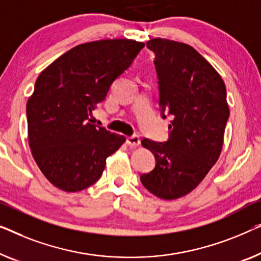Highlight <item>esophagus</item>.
Masks as SVG:
<instances>
[{"mask_svg": "<svg viewBox=\"0 0 261 261\" xmlns=\"http://www.w3.org/2000/svg\"><path fill=\"white\" fill-rule=\"evenodd\" d=\"M126 143L128 146L137 147V146L140 145V138L137 137V135H133V137H128L126 139Z\"/></svg>", "mask_w": 261, "mask_h": 261, "instance_id": "1", "label": "esophagus"}]
</instances>
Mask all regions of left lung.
Returning <instances> with one entry per match:
<instances>
[{"label":"left lung","instance_id":"left-lung-1","mask_svg":"<svg viewBox=\"0 0 261 261\" xmlns=\"http://www.w3.org/2000/svg\"><path fill=\"white\" fill-rule=\"evenodd\" d=\"M154 54L160 106L173 118L165 143L143 139L155 168L140 180L158 198L174 200L191 193L220 156L229 116L220 74L190 44L155 37L147 41Z\"/></svg>","mask_w":261,"mask_h":261}]
</instances>
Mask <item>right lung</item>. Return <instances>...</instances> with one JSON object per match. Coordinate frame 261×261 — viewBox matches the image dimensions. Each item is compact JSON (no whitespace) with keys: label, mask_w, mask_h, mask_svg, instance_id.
<instances>
[{"label":"right lung","mask_w":261,"mask_h":261,"mask_svg":"<svg viewBox=\"0 0 261 261\" xmlns=\"http://www.w3.org/2000/svg\"><path fill=\"white\" fill-rule=\"evenodd\" d=\"M145 47L128 39L79 44L56 59L36 79L27 101L28 142L41 172L65 192L95 184L106 159L126 141L88 122L95 105Z\"/></svg>","instance_id":"right-lung-1"}]
</instances>
